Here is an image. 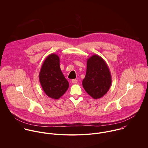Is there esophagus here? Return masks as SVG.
Returning a JSON list of instances; mask_svg holds the SVG:
<instances>
[{"mask_svg": "<svg viewBox=\"0 0 148 148\" xmlns=\"http://www.w3.org/2000/svg\"><path fill=\"white\" fill-rule=\"evenodd\" d=\"M72 83L73 84H76L77 83V80L76 79H73L72 80Z\"/></svg>", "mask_w": 148, "mask_h": 148, "instance_id": "esophagus-1", "label": "esophagus"}]
</instances>
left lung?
Returning <instances> with one entry per match:
<instances>
[{
  "mask_svg": "<svg viewBox=\"0 0 148 148\" xmlns=\"http://www.w3.org/2000/svg\"><path fill=\"white\" fill-rule=\"evenodd\" d=\"M112 84V76L106 61L93 55L87 59L86 72L82 84L86 93L94 99L103 97Z\"/></svg>",
  "mask_w": 148,
  "mask_h": 148,
  "instance_id": "1",
  "label": "left lung"
}]
</instances>
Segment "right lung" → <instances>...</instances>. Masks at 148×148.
I'll return each instance as SVG.
<instances>
[{
  "instance_id": "add662e5",
  "label": "right lung",
  "mask_w": 148,
  "mask_h": 148,
  "mask_svg": "<svg viewBox=\"0 0 148 148\" xmlns=\"http://www.w3.org/2000/svg\"><path fill=\"white\" fill-rule=\"evenodd\" d=\"M39 81L44 93L50 98L59 99L69 87L60 67V59L58 55H49L42 63L39 75Z\"/></svg>"
}]
</instances>
